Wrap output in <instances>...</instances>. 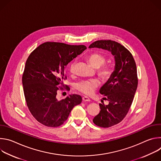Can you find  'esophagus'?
<instances>
[{
    "label": "esophagus",
    "mask_w": 161,
    "mask_h": 161,
    "mask_svg": "<svg viewBox=\"0 0 161 161\" xmlns=\"http://www.w3.org/2000/svg\"><path fill=\"white\" fill-rule=\"evenodd\" d=\"M82 99H83V101H85V102H89V101H90V99L88 97H86V96L83 97Z\"/></svg>",
    "instance_id": "1"
}]
</instances>
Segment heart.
I'll list each match as a JSON object with an SVG mask.
<instances>
[{"label":"heart","mask_w":161,"mask_h":161,"mask_svg":"<svg viewBox=\"0 0 161 161\" xmlns=\"http://www.w3.org/2000/svg\"><path fill=\"white\" fill-rule=\"evenodd\" d=\"M87 58L92 66L96 69L99 68L98 75L103 80L107 81L111 78L113 73L112 67L109 65H104L102 67L101 66L106 62V57L104 55L99 53H94L90 55ZM75 66V62H72L70 64L69 69L71 73L74 71ZM99 85V82L96 79L83 80L76 85V88L79 92H80L81 93L85 95L91 96L94 94L96 89L98 87Z\"/></svg>","instance_id":"heart-1"}]
</instances>
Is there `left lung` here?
Wrapping results in <instances>:
<instances>
[{"instance_id":"8db88e82","label":"left lung","mask_w":161,"mask_h":161,"mask_svg":"<svg viewBox=\"0 0 161 161\" xmlns=\"http://www.w3.org/2000/svg\"><path fill=\"white\" fill-rule=\"evenodd\" d=\"M88 48H101L114 56L112 75L99 90L109 104L100 103L101 111L93 119L96 125L109 127L124 119L132 104L137 86L136 65L130 52L117 42L99 40L92 43Z\"/></svg>"}]
</instances>
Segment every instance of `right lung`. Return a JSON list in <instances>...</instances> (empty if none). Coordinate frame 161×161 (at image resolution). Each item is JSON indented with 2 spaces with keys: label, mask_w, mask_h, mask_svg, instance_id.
Here are the masks:
<instances>
[{
  "label": "right lung",
  "mask_w": 161,
  "mask_h": 161,
  "mask_svg": "<svg viewBox=\"0 0 161 161\" xmlns=\"http://www.w3.org/2000/svg\"><path fill=\"white\" fill-rule=\"evenodd\" d=\"M86 49L84 45L47 42L28 57L22 77L24 95L31 113L42 125H61L72 109L81 103V97L77 94L62 100L57 99V94L58 85L66 78L67 65Z\"/></svg>",
  "instance_id": "add662e5"
}]
</instances>
